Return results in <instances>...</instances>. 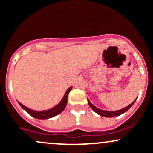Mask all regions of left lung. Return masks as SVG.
<instances>
[{
    "mask_svg": "<svg viewBox=\"0 0 153 153\" xmlns=\"http://www.w3.org/2000/svg\"><path fill=\"white\" fill-rule=\"evenodd\" d=\"M136 99H135L134 101H133L131 104H129L128 106L124 107V108H122V109H120V110L113 111H104V110L99 109V108H98L97 107L95 106L94 105H93L92 103H91V101H89L88 99V104H89V106H90L91 108H92V109L94 110L96 113H97L99 115L101 116V117H118V116L122 114H124V112H126L127 111L129 110V108L131 107V106L134 104V103L135 102V101H136Z\"/></svg>",
    "mask_w": 153,
    "mask_h": 153,
    "instance_id": "1",
    "label": "left lung"
}]
</instances>
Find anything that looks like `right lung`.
<instances>
[{"instance_id": "add662e5", "label": "right lung", "mask_w": 153, "mask_h": 153, "mask_svg": "<svg viewBox=\"0 0 153 153\" xmlns=\"http://www.w3.org/2000/svg\"><path fill=\"white\" fill-rule=\"evenodd\" d=\"M72 88H73V86L70 87L67 90L64 96H63L62 99L61 100L60 102H59L57 106L53 107L52 108H50V109H48L46 111H34V110L30 109V108H27L26 106L22 104L20 102H19V105L22 106L23 109L25 110L29 114H30L31 117H34V118L39 119H46L52 118V117H55V116L58 115L59 114H60L61 112L65 109V108L67 105V103H68V94H69L70 91L72 90Z\"/></svg>"}]
</instances>
